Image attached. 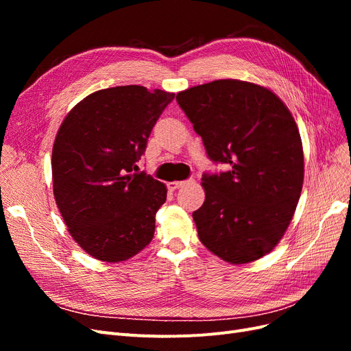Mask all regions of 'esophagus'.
I'll return each instance as SVG.
<instances>
[{
    "label": "esophagus",
    "mask_w": 351,
    "mask_h": 351,
    "mask_svg": "<svg viewBox=\"0 0 351 351\" xmlns=\"http://www.w3.org/2000/svg\"><path fill=\"white\" fill-rule=\"evenodd\" d=\"M187 183H189V180H187V182H169L167 186H168V190H171V192H173V190H177L178 187H182Z\"/></svg>",
    "instance_id": "34e87169"
}]
</instances>
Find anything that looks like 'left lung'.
<instances>
[{
	"label": "left lung",
	"mask_w": 351,
	"mask_h": 351,
	"mask_svg": "<svg viewBox=\"0 0 351 351\" xmlns=\"http://www.w3.org/2000/svg\"><path fill=\"white\" fill-rule=\"evenodd\" d=\"M177 102L202 137L210 161L205 202L193 212L199 240L230 263L258 261L277 246L303 187V147L297 124L269 89L234 79L199 84Z\"/></svg>",
	"instance_id": "left-lung-1"
}]
</instances>
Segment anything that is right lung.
<instances>
[{"label":"right lung","instance_id":"add662e5","mask_svg":"<svg viewBox=\"0 0 351 351\" xmlns=\"http://www.w3.org/2000/svg\"><path fill=\"white\" fill-rule=\"evenodd\" d=\"M174 93L102 89L80 101L52 147V184L71 237L95 259L121 262L151 243L167 187L139 171L154 125Z\"/></svg>","mask_w":351,"mask_h":351}]
</instances>
